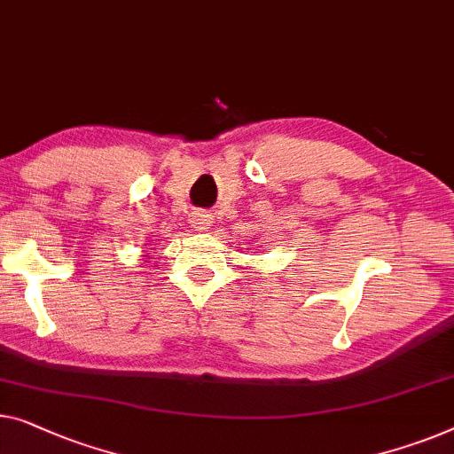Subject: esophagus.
<instances>
[{"mask_svg":"<svg viewBox=\"0 0 454 454\" xmlns=\"http://www.w3.org/2000/svg\"><path fill=\"white\" fill-rule=\"evenodd\" d=\"M190 223H192V227L196 229V231H205V229H208V225H211V215L192 213V216H190Z\"/></svg>","mask_w":454,"mask_h":454,"instance_id":"obj_1","label":"esophagus"}]
</instances>
